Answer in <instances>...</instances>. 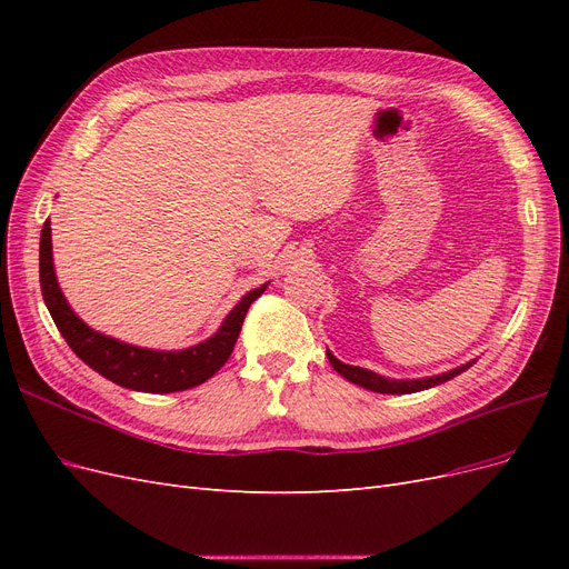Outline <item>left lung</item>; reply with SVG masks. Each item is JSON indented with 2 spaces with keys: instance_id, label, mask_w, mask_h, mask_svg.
<instances>
[{
  "instance_id": "obj_1",
  "label": "left lung",
  "mask_w": 569,
  "mask_h": 569,
  "mask_svg": "<svg viewBox=\"0 0 569 569\" xmlns=\"http://www.w3.org/2000/svg\"><path fill=\"white\" fill-rule=\"evenodd\" d=\"M327 358H330L332 368H335L339 375L347 377L349 382H353V385H358V387H366V389L377 391V393H412V391H422V389H429V387H437V385H443V382L453 380L456 375L465 372V370H468V368L475 363V360H472V363H468V366H460V368H456V370H449V372L437 375V377H425V380H387V377L377 375V372H372V370L341 363V360H337L330 351H327Z\"/></svg>"
}]
</instances>
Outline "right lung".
Returning <instances> with one entry per match:
<instances>
[{
    "instance_id": "add662e5",
    "label": "right lung",
    "mask_w": 569,
    "mask_h": 569,
    "mask_svg": "<svg viewBox=\"0 0 569 569\" xmlns=\"http://www.w3.org/2000/svg\"><path fill=\"white\" fill-rule=\"evenodd\" d=\"M40 287L42 297L49 308L51 318H54L61 337L68 347L99 375L107 380L134 389V391H149V393H170V391H184L197 385H203L209 377H213L234 349V341L242 332V322L247 318L249 306L263 295L266 284L258 287L239 301L220 330L197 347L184 351H149L140 347H130L118 339L104 337L94 332L92 327L84 325L66 303L57 274L54 263H51V228L49 220L44 222L40 234Z\"/></svg>"
}]
</instances>
